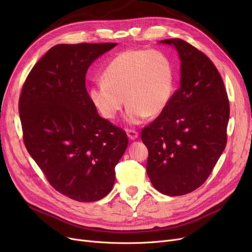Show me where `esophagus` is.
<instances>
[{
	"label": "esophagus",
	"instance_id": "34e87169",
	"mask_svg": "<svg viewBox=\"0 0 252 252\" xmlns=\"http://www.w3.org/2000/svg\"><path fill=\"white\" fill-rule=\"evenodd\" d=\"M126 134H127V137L130 139V140H136L137 138H138V136H139V133L137 130H135V129H131V128H127L126 129Z\"/></svg>",
	"mask_w": 252,
	"mask_h": 252
}]
</instances>
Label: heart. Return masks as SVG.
<instances>
[{
    "label": "heart",
    "mask_w": 252,
    "mask_h": 252,
    "mask_svg": "<svg viewBox=\"0 0 252 252\" xmlns=\"http://www.w3.org/2000/svg\"><path fill=\"white\" fill-rule=\"evenodd\" d=\"M102 78L89 87V99L104 118L114 119L126 98L130 125L160 114L174 92L173 65L159 51H124L106 66Z\"/></svg>",
    "instance_id": "1"
}]
</instances>
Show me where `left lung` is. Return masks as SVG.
Returning <instances> with one entry per match:
<instances>
[{
	"instance_id": "1",
	"label": "left lung",
	"mask_w": 252,
	"mask_h": 252,
	"mask_svg": "<svg viewBox=\"0 0 252 252\" xmlns=\"http://www.w3.org/2000/svg\"><path fill=\"white\" fill-rule=\"evenodd\" d=\"M173 45L181 59L180 88L165 109L142 129L148 148L147 175L168 196L199 188L227 145L230 105L222 78L204 53L181 38Z\"/></svg>"
}]
</instances>
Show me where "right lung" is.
<instances>
[{"label": "right lung", "instance_id": "right-lung-1", "mask_svg": "<svg viewBox=\"0 0 252 252\" xmlns=\"http://www.w3.org/2000/svg\"><path fill=\"white\" fill-rule=\"evenodd\" d=\"M116 43L56 45L26 77L19 115L26 149L51 186L79 202L107 195L127 147L126 131L102 118L86 89L90 65Z\"/></svg>", "mask_w": 252, "mask_h": 252}]
</instances>
